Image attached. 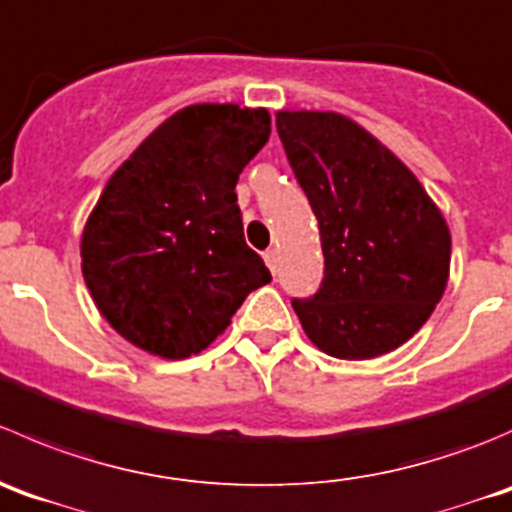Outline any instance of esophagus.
Instances as JSON below:
<instances>
[{
  "label": "esophagus",
  "mask_w": 512,
  "mask_h": 512,
  "mask_svg": "<svg viewBox=\"0 0 512 512\" xmlns=\"http://www.w3.org/2000/svg\"><path fill=\"white\" fill-rule=\"evenodd\" d=\"M263 261H266L268 271H271V273L278 271V251L276 249H268L266 254H263Z\"/></svg>",
  "instance_id": "1"
}]
</instances>
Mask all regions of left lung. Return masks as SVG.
Listing matches in <instances>:
<instances>
[{
	"label": "left lung",
	"instance_id": "left-lung-1",
	"mask_svg": "<svg viewBox=\"0 0 512 512\" xmlns=\"http://www.w3.org/2000/svg\"><path fill=\"white\" fill-rule=\"evenodd\" d=\"M288 164L318 219L326 276L293 301L316 348L343 361L396 351L450 276V229L411 169L338 111H276Z\"/></svg>",
	"mask_w": 512,
	"mask_h": 512
}]
</instances>
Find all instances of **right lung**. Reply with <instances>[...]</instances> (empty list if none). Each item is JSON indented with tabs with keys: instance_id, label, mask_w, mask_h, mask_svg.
<instances>
[{
	"instance_id": "obj_1",
	"label": "right lung",
	"mask_w": 512,
	"mask_h": 512,
	"mask_svg": "<svg viewBox=\"0 0 512 512\" xmlns=\"http://www.w3.org/2000/svg\"><path fill=\"white\" fill-rule=\"evenodd\" d=\"M268 136L263 106L191 104L111 174L79 249L86 288L121 338L151 356L189 358L271 281L246 246L234 191Z\"/></svg>"
}]
</instances>
